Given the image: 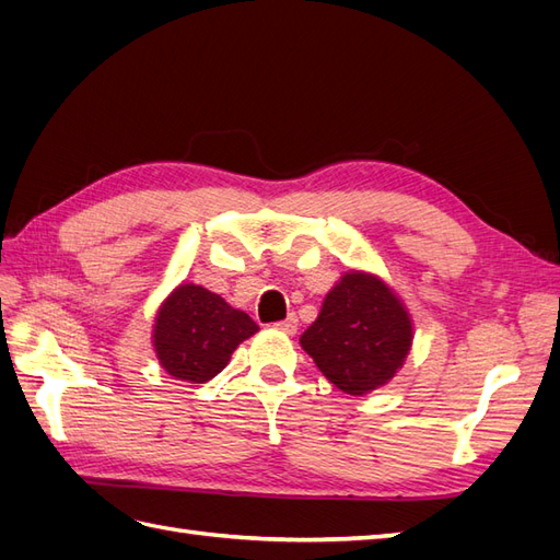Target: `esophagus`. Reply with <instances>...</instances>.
<instances>
[{
	"label": "esophagus",
	"mask_w": 560,
	"mask_h": 560,
	"mask_svg": "<svg viewBox=\"0 0 560 560\" xmlns=\"http://www.w3.org/2000/svg\"><path fill=\"white\" fill-rule=\"evenodd\" d=\"M276 329H280V331H284V334H290V336H294V334H296V329H299V317H296L294 313H290V315H287L282 322H276Z\"/></svg>",
	"instance_id": "34e87169"
}]
</instances>
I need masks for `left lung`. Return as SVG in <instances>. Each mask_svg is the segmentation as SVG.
Returning <instances> with one entry per match:
<instances>
[{"label": "left lung", "mask_w": 560, "mask_h": 560, "mask_svg": "<svg viewBox=\"0 0 560 560\" xmlns=\"http://www.w3.org/2000/svg\"><path fill=\"white\" fill-rule=\"evenodd\" d=\"M299 341L322 376L346 395L362 397L387 385L404 366L413 343V319L385 280L348 270Z\"/></svg>", "instance_id": "left-lung-1"}]
</instances>
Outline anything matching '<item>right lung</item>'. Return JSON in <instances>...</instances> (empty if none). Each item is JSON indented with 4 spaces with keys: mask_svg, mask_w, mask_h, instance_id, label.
I'll return each instance as SVG.
<instances>
[{
    "mask_svg": "<svg viewBox=\"0 0 560 560\" xmlns=\"http://www.w3.org/2000/svg\"><path fill=\"white\" fill-rule=\"evenodd\" d=\"M257 331V322L219 294L182 282L161 303L151 346L173 378L208 383L229 364L233 350Z\"/></svg>",
    "mask_w": 560,
    "mask_h": 560,
    "instance_id": "1",
    "label": "right lung"
}]
</instances>
